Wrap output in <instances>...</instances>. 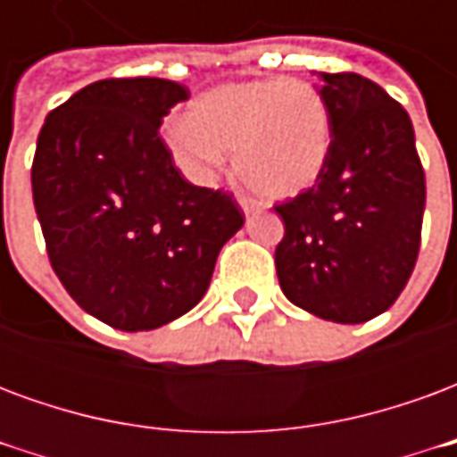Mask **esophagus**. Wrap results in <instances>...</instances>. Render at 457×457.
I'll list each match as a JSON object with an SVG mask.
<instances>
[{
    "label": "esophagus",
    "mask_w": 457,
    "mask_h": 457,
    "mask_svg": "<svg viewBox=\"0 0 457 457\" xmlns=\"http://www.w3.org/2000/svg\"><path fill=\"white\" fill-rule=\"evenodd\" d=\"M239 208H242V212H245V215H252V212H254V210H257L259 205H257V203H254V200L239 198Z\"/></svg>",
    "instance_id": "34e87169"
}]
</instances>
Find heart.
<instances>
[{"instance_id":"heart-1","label":"heart","mask_w":457,"mask_h":457,"mask_svg":"<svg viewBox=\"0 0 457 457\" xmlns=\"http://www.w3.org/2000/svg\"><path fill=\"white\" fill-rule=\"evenodd\" d=\"M166 149L188 179L208 183L232 151L235 173L264 200L308 190L326 166L333 124L313 85L287 78L210 87L166 129Z\"/></svg>"}]
</instances>
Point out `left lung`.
<instances>
[{"label":"left lung","instance_id":"1","mask_svg":"<svg viewBox=\"0 0 457 457\" xmlns=\"http://www.w3.org/2000/svg\"><path fill=\"white\" fill-rule=\"evenodd\" d=\"M333 144L318 183L277 205V274L294 306L364 323L399 298L421 245L426 179L409 114L357 73H323Z\"/></svg>","mask_w":457,"mask_h":457}]
</instances>
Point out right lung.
<instances>
[{
	"instance_id": "obj_1",
	"label": "right lung",
	"mask_w": 457,
	"mask_h": 457,
	"mask_svg": "<svg viewBox=\"0 0 457 457\" xmlns=\"http://www.w3.org/2000/svg\"><path fill=\"white\" fill-rule=\"evenodd\" d=\"M188 87L97 80L46 117L31 188L55 277L85 313L127 333L176 320L205 296L245 218L198 188L156 134Z\"/></svg>"
}]
</instances>
